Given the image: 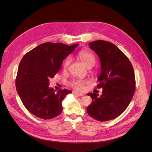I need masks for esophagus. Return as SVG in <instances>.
<instances>
[{
  "instance_id": "1",
  "label": "esophagus",
  "mask_w": 152,
  "mask_h": 152,
  "mask_svg": "<svg viewBox=\"0 0 152 152\" xmlns=\"http://www.w3.org/2000/svg\"><path fill=\"white\" fill-rule=\"evenodd\" d=\"M73 94H75V95H77V96H82L84 95L82 93H78V92H76V91H73Z\"/></svg>"
}]
</instances>
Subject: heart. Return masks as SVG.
I'll return each mask as SVG.
<instances>
[{
	"instance_id": "b5f03b06",
	"label": "heart",
	"mask_w": 152,
	"mask_h": 152,
	"mask_svg": "<svg viewBox=\"0 0 152 152\" xmlns=\"http://www.w3.org/2000/svg\"><path fill=\"white\" fill-rule=\"evenodd\" d=\"M77 57L87 68H91V66H93L96 63V58L94 55L89 50H80L77 53ZM70 63L71 59L69 57H67L64 59L62 63V68L64 70H67ZM88 80L86 79H75L69 83V85L72 88L77 91H83L85 89V86L88 84Z\"/></svg>"
}]
</instances>
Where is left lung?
Returning <instances> with one entry per match:
<instances>
[{
	"label": "left lung",
	"instance_id": "8db88e82",
	"mask_svg": "<svg viewBox=\"0 0 152 152\" xmlns=\"http://www.w3.org/2000/svg\"><path fill=\"white\" fill-rule=\"evenodd\" d=\"M89 45L100 59L102 73L97 87L103 88V91L101 96L96 93L87 94L92 98L87 112L99 122L113 120L125 111L134 96V69L126 55L115 44L99 40Z\"/></svg>",
	"mask_w": 152,
	"mask_h": 152
}]
</instances>
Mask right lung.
Instances as JSON below:
<instances>
[{
    "label": "right lung",
    "mask_w": 152,
    "mask_h": 152,
    "mask_svg": "<svg viewBox=\"0 0 152 152\" xmlns=\"http://www.w3.org/2000/svg\"><path fill=\"white\" fill-rule=\"evenodd\" d=\"M79 44L45 42L26 53L20 63L16 87L25 107L44 120L58 116L63 110L62 101L72 93L49 87V79L61 68L62 62Z\"/></svg>",
    "instance_id": "right-lung-1"
}]
</instances>
